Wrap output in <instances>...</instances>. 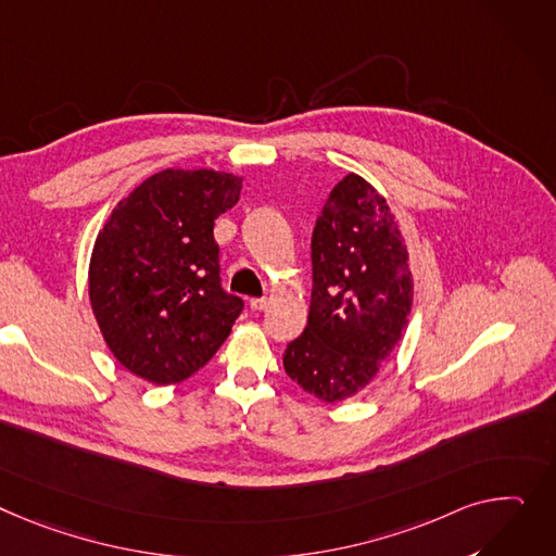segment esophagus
Returning <instances> with one entry per match:
<instances>
[{"label": "esophagus", "mask_w": 556, "mask_h": 556, "mask_svg": "<svg viewBox=\"0 0 556 556\" xmlns=\"http://www.w3.org/2000/svg\"><path fill=\"white\" fill-rule=\"evenodd\" d=\"M270 306V300L268 298H262V300H250V308L252 311H266Z\"/></svg>", "instance_id": "34e87169"}]
</instances>
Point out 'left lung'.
<instances>
[{
    "instance_id": "1",
    "label": "left lung",
    "mask_w": 556,
    "mask_h": 556,
    "mask_svg": "<svg viewBox=\"0 0 556 556\" xmlns=\"http://www.w3.org/2000/svg\"><path fill=\"white\" fill-rule=\"evenodd\" d=\"M409 252L387 199L359 174L332 188L313 230L308 326L283 353L290 380L342 402L376 380L409 324Z\"/></svg>"
}]
</instances>
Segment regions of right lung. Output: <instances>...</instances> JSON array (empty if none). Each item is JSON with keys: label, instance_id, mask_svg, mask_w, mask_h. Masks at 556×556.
I'll list each match as a JSON object with an SVG mask.
<instances>
[{"label": "right lung", "instance_id": "right-lung-1", "mask_svg": "<svg viewBox=\"0 0 556 556\" xmlns=\"http://www.w3.org/2000/svg\"><path fill=\"white\" fill-rule=\"evenodd\" d=\"M243 176L163 169L123 199L96 237L89 302L114 357L152 384H178L228 340L243 302L220 288L214 220Z\"/></svg>", "mask_w": 556, "mask_h": 556}]
</instances>
